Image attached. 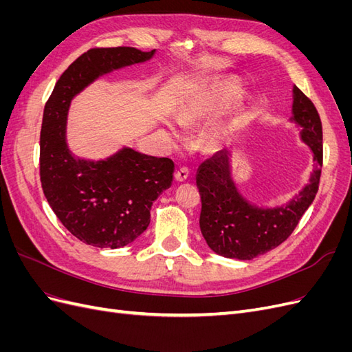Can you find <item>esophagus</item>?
<instances>
[{
    "mask_svg": "<svg viewBox=\"0 0 352 352\" xmlns=\"http://www.w3.org/2000/svg\"><path fill=\"white\" fill-rule=\"evenodd\" d=\"M188 176H189V170L186 167H180L177 172L175 173L176 182H185V180L188 179Z\"/></svg>",
    "mask_w": 352,
    "mask_h": 352,
    "instance_id": "obj_1",
    "label": "esophagus"
}]
</instances>
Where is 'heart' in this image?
I'll use <instances>...</instances> for the list:
<instances>
[{"instance_id":"1","label":"heart","mask_w":352,"mask_h":352,"mask_svg":"<svg viewBox=\"0 0 352 352\" xmlns=\"http://www.w3.org/2000/svg\"><path fill=\"white\" fill-rule=\"evenodd\" d=\"M239 94V85L236 82H220L217 85L207 88L201 94V97L194 102L192 107L185 111L180 117L184 123H189L190 120L199 119L208 114H216L221 111L226 105L236 98Z\"/></svg>"}]
</instances>
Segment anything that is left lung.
Returning <instances> with one entry per match:
<instances>
[{
  "label": "left lung",
  "mask_w": 352,
  "mask_h": 352,
  "mask_svg": "<svg viewBox=\"0 0 352 352\" xmlns=\"http://www.w3.org/2000/svg\"><path fill=\"white\" fill-rule=\"evenodd\" d=\"M292 111L294 120L302 127V140L314 154L316 170L310 184L287 206L258 208L245 201L230 177L228 151H220L198 168L201 233L208 247L223 257L251 260L279 247L289 238L317 194L323 166L320 116L313 101L296 87Z\"/></svg>",
  "instance_id": "obj_1"
}]
</instances>
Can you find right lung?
<instances>
[{
	"label": "right lung",
	"instance_id": "right-lung-1",
	"mask_svg": "<svg viewBox=\"0 0 352 352\" xmlns=\"http://www.w3.org/2000/svg\"><path fill=\"white\" fill-rule=\"evenodd\" d=\"M133 47L91 48L74 60L52 89L42 116L39 176L48 204L73 236L98 248H120L150 225L154 199L172 185L175 163L131 148L101 162L72 155L66 120L72 98L113 69L150 60Z\"/></svg>",
	"mask_w": 352,
	"mask_h": 352
}]
</instances>
